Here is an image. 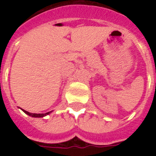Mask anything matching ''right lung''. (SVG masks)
<instances>
[{"mask_svg":"<svg viewBox=\"0 0 156 156\" xmlns=\"http://www.w3.org/2000/svg\"><path fill=\"white\" fill-rule=\"evenodd\" d=\"M22 110H23V112H24L25 114H27V115H29V116H32V117H35V118L44 117V116H46V115H49L50 113H51V111H50V112H48V113H45V114H32V113H29V112L26 111V110H24V109H22Z\"/></svg>","mask_w":156,"mask_h":156,"instance_id":"1","label":"right lung"}]
</instances>
